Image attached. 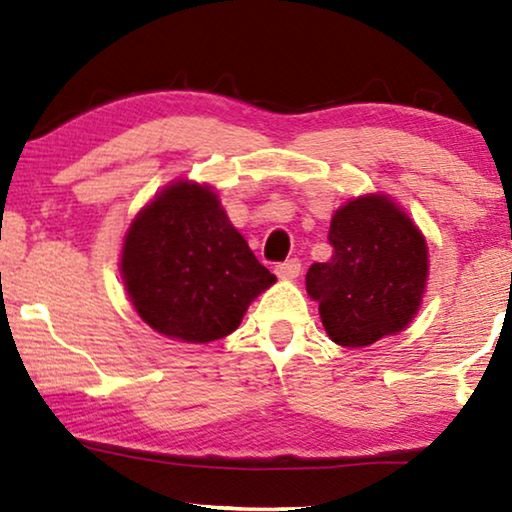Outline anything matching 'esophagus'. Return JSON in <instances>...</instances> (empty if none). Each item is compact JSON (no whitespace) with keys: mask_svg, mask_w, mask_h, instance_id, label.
Segmentation results:
<instances>
[{"mask_svg":"<svg viewBox=\"0 0 512 512\" xmlns=\"http://www.w3.org/2000/svg\"><path fill=\"white\" fill-rule=\"evenodd\" d=\"M275 273L280 280H296V277L300 275V259H287V262L280 264L275 268Z\"/></svg>","mask_w":512,"mask_h":512,"instance_id":"34e87169","label":"esophagus"}]
</instances>
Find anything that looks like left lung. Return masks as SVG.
<instances>
[{
    "mask_svg": "<svg viewBox=\"0 0 512 512\" xmlns=\"http://www.w3.org/2000/svg\"><path fill=\"white\" fill-rule=\"evenodd\" d=\"M334 255L305 284L329 339L363 348L409 327L429 277L427 239L386 194L352 198L329 223Z\"/></svg>",
    "mask_w": 512,
    "mask_h": 512,
    "instance_id": "8db88e82",
    "label": "left lung"
}]
</instances>
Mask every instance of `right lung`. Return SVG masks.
Returning a JSON list of instances; mask_svg holds the SVG:
<instances>
[{
	"mask_svg": "<svg viewBox=\"0 0 512 512\" xmlns=\"http://www.w3.org/2000/svg\"><path fill=\"white\" fill-rule=\"evenodd\" d=\"M119 271L144 323L183 343L232 334L250 302L275 284L219 194L194 180H173L137 212Z\"/></svg>",
	"mask_w": 512,
	"mask_h": 512,
	"instance_id": "obj_1",
	"label": "right lung"
}]
</instances>
